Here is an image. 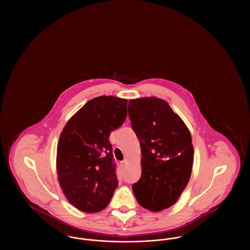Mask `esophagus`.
<instances>
[{
  "mask_svg": "<svg viewBox=\"0 0 250 250\" xmlns=\"http://www.w3.org/2000/svg\"><path fill=\"white\" fill-rule=\"evenodd\" d=\"M126 165H127V161H126V160H123V161L120 162V166H121V167H125Z\"/></svg>",
  "mask_w": 250,
  "mask_h": 250,
  "instance_id": "esophagus-1",
  "label": "esophagus"
}]
</instances>
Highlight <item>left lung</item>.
Instances as JSON below:
<instances>
[{
  "label": "left lung",
  "instance_id": "8db88e82",
  "mask_svg": "<svg viewBox=\"0 0 250 250\" xmlns=\"http://www.w3.org/2000/svg\"><path fill=\"white\" fill-rule=\"evenodd\" d=\"M128 115L142 148V176L132 189L141 206L159 212L172 206L186 188L193 165L190 132L167 102L131 99Z\"/></svg>",
  "mask_w": 250,
  "mask_h": 250
}]
</instances>
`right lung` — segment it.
<instances>
[{"instance_id": "obj_1", "label": "right lung", "mask_w": 250, "mask_h": 250, "mask_svg": "<svg viewBox=\"0 0 250 250\" xmlns=\"http://www.w3.org/2000/svg\"><path fill=\"white\" fill-rule=\"evenodd\" d=\"M126 115V99L98 96L72 116L60 136V186L68 202L83 212L91 214L105 209L118 187L108 138Z\"/></svg>"}]
</instances>
